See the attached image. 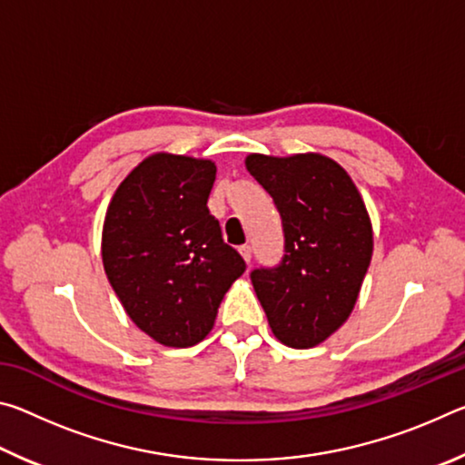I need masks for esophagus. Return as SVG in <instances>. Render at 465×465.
I'll return each instance as SVG.
<instances>
[{
	"label": "esophagus",
	"mask_w": 465,
	"mask_h": 465,
	"mask_svg": "<svg viewBox=\"0 0 465 465\" xmlns=\"http://www.w3.org/2000/svg\"><path fill=\"white\" fill-rule=\"evenodd\" d=\"M240 254H242L243 261H246V264H250V261H252V248L248 246V243H246V246H240Z\"/></svg>",
	"instance_id": "esophagus-1"
}]
</instances>
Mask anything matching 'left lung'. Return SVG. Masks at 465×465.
<instances>
[{
  "instance_id": "1",
  "label": "left lung",
  "mask_w": 465,
  "mask_h": 465,
  "mask_svg": "<svg viewBox=\"0 0 465 465\" xmlns=\"http://www.w3.org/2000/svg\"><path fill=\"white\" fill-rule=\"evenodd\" d=\"M246 168L281 213L285 254L250 272L272 334L312 349L355 308L371 262L373 232L365 203L344 168L320 153H252Z\"/></svg>"
}]
</instances>
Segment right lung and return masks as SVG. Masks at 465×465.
I'll use <instances>...</instances> for the list:
<instances>
[{
	"label": "right lung",
	"instance_id": "1",
	"mask_svg": "<svg viewBox=\"0 0 465 465\" xmlns=\"http://www.w3.org/2000/svg\"><path fill=\"white\" fill-rule=\"evenodd\" d=\"M215 163L153 153L116 188L102 230V262L124 312L155 342L186 349L215 324L246 271L207 199Z\"/></svg>",
	"mask_w": 465,
	"mask_h": 465
}]
</instances>
